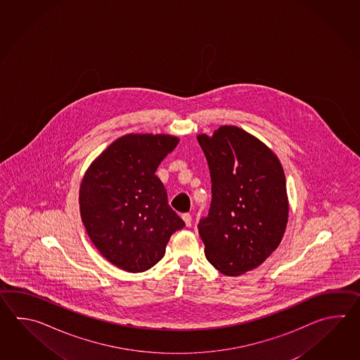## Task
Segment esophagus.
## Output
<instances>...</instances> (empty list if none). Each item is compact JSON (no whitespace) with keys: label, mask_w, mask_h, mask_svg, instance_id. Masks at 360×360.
Returning a JSON list of instances; mask_svg holds the SVG:
<instances>
[{"label":"esophagus","mask_w":360,"mask_h":360,"mask_svg":"<svg viewBox=\"0 0 360 360\" xmlns=\"http://www.w3.org/2000/svg\"><path fill=\"white\" fill-rule=\"evenodd\" d=\"M181 217H183L184 222H185V225L186 226H191V214H181Z\"/></svg>","instance_id":"obj_1"}]
</instances>
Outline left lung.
<instances>
[{
  "label": "left lung",
  "instance_id": "1",
  "mask_svg": "<svg viewBox=\"0 0 360 360\" xmlns=\"http://www.w3.org/2000/svg\"><path fill=\"white\" fill-rule=\"evenodd\" d=\"M212 181L210 212L198 224L205 255L214 268L237 276L276 251L288 221L283 167L261 140L237 126L200 134Z\"/></svg>",
  "mask_w": 360,
  "mask_h": 360
}]
</instances>
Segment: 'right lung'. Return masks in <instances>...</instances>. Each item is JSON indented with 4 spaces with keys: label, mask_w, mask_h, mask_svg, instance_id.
I'll return each mask as SVG.
<instances>
[{
    "label": "right lung",
    "mask_w": 360,
    "mask_h": 360,
    "mask_svg": "<svg viewBox=\"0 0 360 360\" xmlns=\"http://www.w3.org/2000/svg\"><path fill=\"white\" fill-rule=\"evenodd\" d=\"M177 143L172 135L127 134L84 172L81 219L98 251L117 268L130 273L152 268L165 256L171 236L185 226L154 175Z\"/></svg>",
    "instance_id": "add662e5"
}]
</instances>
